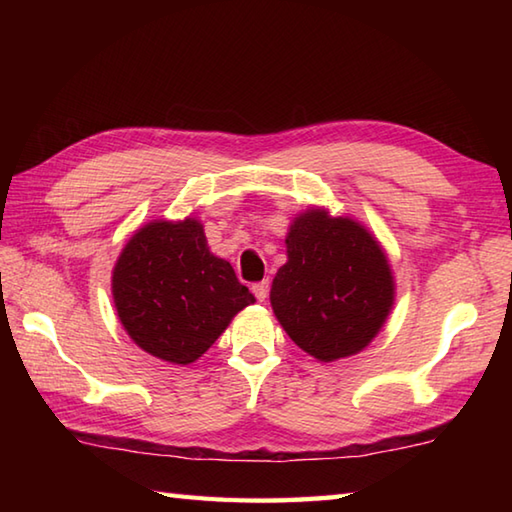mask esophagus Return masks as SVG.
<instances>
[{"instance_id":"34e87169","label":"esophagus","mask_w":512,"mask_h":512,"mask_svg":"<svg viewBox=\"0 0 512 512\" xmlns=\"http://www.w3.org/2000/svg\"><path fill=\"white\" fill-rule=\"evenodd\" d=\"M253 295L259 301H266V297H268V279L266 281H259V284L253 286Z\"/></svg>"}]
</instances>
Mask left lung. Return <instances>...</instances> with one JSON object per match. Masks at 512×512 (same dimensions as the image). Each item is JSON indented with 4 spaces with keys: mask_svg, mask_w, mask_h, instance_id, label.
Listing matches in <instances>:
<instances>
[{
    "mask_svg": "<svg viewBox=\"0 0 512 512\" xmlns=\"http://www.w3.org/2000/svg\"><path fill=\"white\" fill-rule=\"evenodd\" d=\"M286 253L270 288L281 328L323 363L365 350L394 306V277L376 237L352 217L308 209L292 220Z\"/></svg>",
    "mask_w": 512,
    "mask_h": 512,
    "instance_id": "obj_1",
    "label": "left lung"
}]
</instances>
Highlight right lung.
Listing matches in <instances>:
<instances>
[{"instance_id": "right-lung-1", "label": "right lung", "mask_w": 512, "mask_h": 512, "mask_svg": "<svg viewBox=\"0 0 512 512\" xmlns=\"http://www.w3.org/2000/svg\"><path fill=\"white\" fill-rule=\"evenodd\" d=\"M112 297L129 339L173 365L198 361L255 301L193 217L138 228L116 259Z\"/></svg>"}]
</instances>
